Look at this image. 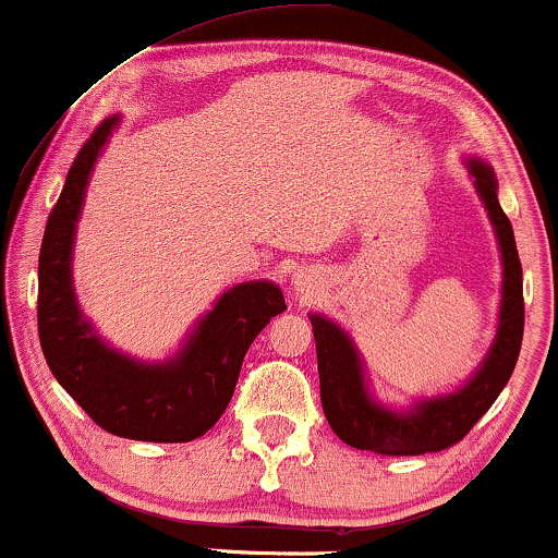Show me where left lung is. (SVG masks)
<instances>
[{
    "instance_id": "obj_1",
    "label": "left lung",
    "mask_w": 558,
    "mask_h": 558,
    "mask_svg": "<svg viewBox=\"0 0 558 558\" xmlns=\"http://www.w3.org/2000/svg\"><path fill=\"white\" fill-rule=\"evenodd\" d=\"M477 193L483 197L495 226L502 254V304L500 325L483 368L475 373L462 391L422 401L411 414H393L365 393L361 357L348 335L330 319L312 315V332L317 342L319 399L332 432L355 449H368L386 457H414L441 452L468 437L487 409L493 407L510 380L521 353L525 304L523 269L518 258L513 226L498 203V182L485 162L470 159Z\"/></svg>"
}]
</instances>
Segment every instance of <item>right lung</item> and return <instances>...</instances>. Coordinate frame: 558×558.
<instances>
[{"mask_svg": "<svg viewBox=\"0 0 558 558\" xmlns=\"http://www.w3.org/2000/svg\"><path fill=\"white\" fill-rule=\"evenodd\" d=\"M113 124L117 119H104L75 155L45 226L37 264L43 355L58 384L101 429L140 441H190L223 414L248 345L287 304L269 281L233 287L165 365L129 361L90 332L73 296L71 248L90 167Z\"/></svg>", "mask_w": 558, "mask_h": 558, "instance_id": "add662e5", "label": "right lung"}]
</instances>
